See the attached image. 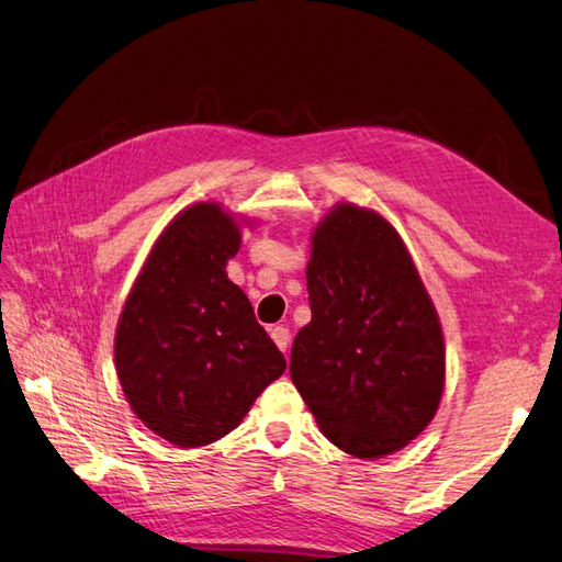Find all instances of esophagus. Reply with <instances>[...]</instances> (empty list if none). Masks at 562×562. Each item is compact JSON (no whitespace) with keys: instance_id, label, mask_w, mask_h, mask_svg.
I'll return each mask as SVG.
<instances>
[{"instance_id":"1","label":"esophagus","mask_w":562,"mask_h":562,"mask_svg":"<svg viewBox=\"0 0 562 562\" xmlns=\"http://www.w3.org/2000/svg\"><path fill=\"white\" fill-rule=\"evenodd\" d=\"M270 337H272V341L278 344V349L280 351H286V347H290V329H286L284 325H276L270 329Z\"/></svg>"}]
</instances>
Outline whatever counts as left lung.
Returning <instances> with one entry per match:
<instances>
[{"label":"left lung","instance_id":"obj_1","mask_svg":"<svg viewBox=\"0 0 562 562\" xmlns=\"http://www.w3.org/2000/svg\"><path fill=\"white\" fill-rule=\"evenodd\" d=\"M311 323L292 347V382L337 449L375 460L431 423L446 382L435 304L396 227L339 201L313 227Z\"/></svg>","mask_w":562,"mask_h":562}]
</instances>
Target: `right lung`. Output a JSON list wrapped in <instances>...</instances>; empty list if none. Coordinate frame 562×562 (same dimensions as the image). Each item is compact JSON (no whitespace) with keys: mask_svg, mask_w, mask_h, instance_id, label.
<instances>
[{"mask_svg":"<svg viewBox=\"0 0 562 562\" xmlns=\"http://www.w3.org/2000/svg\"><path fill=\"white\" fill-rule=\"evenodd\" d=\"M244 225L215 201L182 209L154 241L116 325L113 361L127 404L180 449L233 431L286 368L225 272Z\"/></svg>","mask_w":562,"mask_h":562,"instance_id":"right-lung-1","label":"right lung"}]
</instances>
